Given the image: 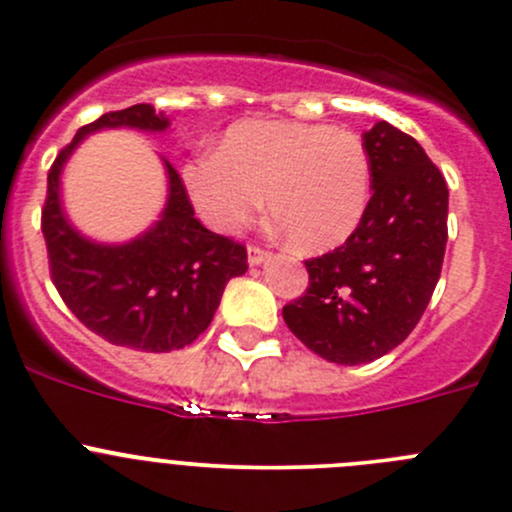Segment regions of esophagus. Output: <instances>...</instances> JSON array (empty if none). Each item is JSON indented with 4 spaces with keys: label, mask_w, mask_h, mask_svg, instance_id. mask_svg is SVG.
<instances>
[{
    "label": "esophagus",
    "mask_w": 512,
    "mask_h": 512,
    "mask_svg": "<svg viewBox=\"0 0 512 512\" xmlns=\"http://www.w3.org/2000/svg\"><path fill=\"white\" fill-rule=\"evenodd\" d=\"M270 252L267 250H262V247H255V245H250L247 247V262H250V267H260V265H265L267 260H270Z\"/></svg>",
    "instance_id": "1"
}]
</instances>
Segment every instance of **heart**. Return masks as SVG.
Instances as JSON below:
<instances>
[{
	"instance_id": "heart-1",
	"label": "heart",
	"mask_w": 512,
	"mask_h": 512,
	"mask_svg": "<svg viewBox=\"0 0 512 512\" xmlns=\"http://www.w3.org/2000/svg\"><path fill=\"white\" fill-rule=\"evenodd\" d=\"M186 193L218 233H235L265 208L301 252H328L363 223L373 164L346 129L289 120L230 127L218 152L181 169Z\"/></svg>"
}]
</instances>
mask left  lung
Returning <instances> with one entry per match:
<instances>
[{"mask_svg":"<svg viewBox=\"0 0 512 512\" xmlns=\"http://www.w3.org/2000/svg\"><path fill=\"white\" fill-rule=\"evenodd\" d=\"M363 144L373 164L368 213L341 247L306 260L309 289L282 309L289 331L338 365L383 358L410 336L446 250L449 188L417 139L378 122Z\"/></svg>","mask_w":512,"mask_h":512,"instance_id":"8db88e82","label":"left lung"}]
</instances>
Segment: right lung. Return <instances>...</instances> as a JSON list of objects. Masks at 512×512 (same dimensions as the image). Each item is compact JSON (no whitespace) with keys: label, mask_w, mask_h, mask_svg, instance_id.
<instances>
[{"label":"right lung","mask_w":512,"mask_h":512,"mask_svg":"<svg viewBox=\"0 0 512 512\" xmlns=\"http://www.w3.org/2000/svg\"><path fill=\"white\" fill-rule=\"evenodd\" d=\"M122 127L166 132L171 120L144 102L107 112L58 154L41 215L51 277L78 321L105 341L144 353L179 351L211 324L225 284L247 272V252L196 220L184 181L166 159L164 211L144 233L127 242L80 233L63 208V169L88 134Z\"/></svg>","instance_id":"obj_1"}]
</instances>
